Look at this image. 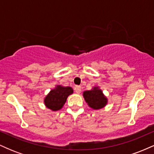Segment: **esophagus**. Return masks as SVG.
<instances>
[{
    "label": "esophagus",
    "instance_id": "1",
    "mask_svg": "<svg viewBox=\"0 0 154 154\" xmlns=\"http://www.w3.org/2000/svg\"><path fill=\"white\" fill-rule=\"evenodd\" d=\"M75 91L77 93H79L81 92V87L79 85H76L75 87Z\"/></svg>",
    "mask_w": 154,
    "mask_h": 154
}]
</instances>
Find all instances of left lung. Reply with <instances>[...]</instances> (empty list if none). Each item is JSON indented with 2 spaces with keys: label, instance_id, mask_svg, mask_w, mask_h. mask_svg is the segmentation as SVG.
<instances>
[{
  "label": "left lung",
  "instance_id": "8db88e82",
  "mask_svg": "<svg viewBox=\"0 0 154 154\" xmlns=\"http://www.w3.org/2000/svg\"><path fill=\"white\" fill-rule=\"evenodd\" d=\"M83 97L88 106L95 110L102 109L106 106L108 99L99 87H93L91 91L83 92Z\"/></svg>",
  "mask_w": 154,
  "mask_h": 154
}]
</instances>
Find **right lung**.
I'll list each match as a JSON object with an SVG mask.
<instances>
[{
    "instance_id": "right-lung-1",
    "label": "right lung",
    "mask_w": 154,
    "mask_h": 154,
    "mask_svg": "<svg viewBox=\"0 0 154 154\" xmlns=\"http://www.w3.org/2000/svg\"><path fill=\"white\" fill-rule=\"evenodd\" d=\"M71 87H64L62 85H56L52 89L44 98V104L51 111H59L66 103L67 98L73 93Z\"/></svg>"
}]
</instances>
